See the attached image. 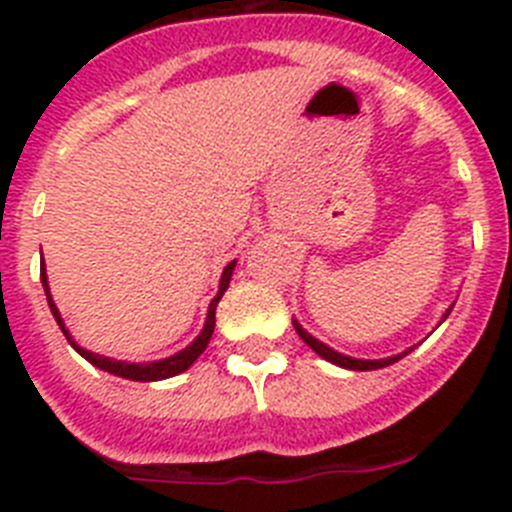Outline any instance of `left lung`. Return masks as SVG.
Masks as SVG:
<instances>
[{"instance_id":"1","label":"left lung","mask_w":512,"mask_h":512,"mask_svg":"<svg viewBox=\"0 0 512 512\" xmlns=\"http://www.w3.org/2000/svg\"><path fill=\"white\" fill-rule=\"evenodd\" d=\"M451 307H454V305H451ZM451 307H449V310H446V312H443L441 323H443V320H446V318H449ZM292 323H295L297 336H300L302 341H305L307 346H310L312 351H315V354L320 356V359L330 361V364H336V366H343V369H351V372H372V369H382V366H390V364H395V361H400L402 356H408L410 351H413V348H415V346H410V348H405V351H402V354L387 356V359H354V356L338 354L336 348L325 346L323 341H318V338H315V336H310V333H307V330L302 328L300 323H297V320H292Z\"/></svg>"}]
</instances>
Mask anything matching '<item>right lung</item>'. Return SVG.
I'll return each instance as SVG.
<instances>
[{"mask_svg": "<svg viewBox=\"0 0 512 512\" xmlns=\"http://www.w3.org/2000/svg\"><path fill=\"white\" fill-rule=\"evenodd\" d=\"M233 269H235V261H230V264L223 269V277H220V287H217V295L212 297L210 307H207V318H205V325H202V330H200V336L194 338V341L189 343L187 348H182V351H176L174 356H169V359L140 361V364H138V361H117V359H110V356L94 354V351H87V348H81L79 343L74 341V336H71L69 330H66V325H63L61 312H58L56 302H53L51 284H48V274H45V264H43V261H40V282H43L45 297H48V307H51V312H53V318H56L58 328L63 330V336H66V341H69L71 346H74L76 351H79V354L89 361V364H94V366H97V369H102V372L115 374V377L133 379V382H158V379H169V377H176V374L187 372L189 366H192L194 361H197L202 356V351H205L207 343H210V338H212V330H215L217 302H220V297H223L225 289H228L230 277H233Z\"/></svg>", "mask_w": 512, "mask_h": 512, "instance_id": "obj_1", "label": "right lung"}]
</instances>
